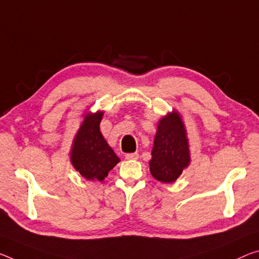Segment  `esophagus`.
Here are the masks:
<instances>
[{
    "instance_id": "obj_1",
    "label": "esophagus",
    "mask_w": 259,
    "mask_h": 259,
    "mask_svg": "<svg viewBox=\"0 0 259 259\" xmlns=\"http://www.w3.org/2000/svg\"><path fill=\"white\" fill-rule=\"evenodd\" d=\"M139 157V154L137 152H135V153H126L125 154V159L126 160H137Z\"/></svg>"
}]
</instances>
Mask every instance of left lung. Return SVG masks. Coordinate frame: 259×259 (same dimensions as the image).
Segmentation results:
<instances>
[{
  "mask_svg": "<svg viewBox=\"0 0 259 259\" xmlns=\"http://www.w3.org/2000/svg\"><path fill=\"white\" fill-rule=\"evenodd\" d=\"M149 163L152 176L162 183L176 181L190 163L187 130L176 110L159 121Z\"/></svg>",
  "mask_w": 259,
  "mask_h": 259,
  "instance_id": "left-lung-1",
  "label": "left lung"
}]
</instances>
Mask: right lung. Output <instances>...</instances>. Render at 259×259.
<instances>
[{"label":"right lung","instance_id":"add662e5","mask_svg":"<svg viewBox=\"0 0 259 259\" xmlns=\"http://www.w3.org/2000/svg\"><path fill=\"white\" fill-rule=\"evenodd\" d=\"M104 112L86 113L72 142L70 161L86 180L104 181L108 171L120 162L100 133Z\"/></svg>","mask_w":259,"mask_h":259}]
</instances>
